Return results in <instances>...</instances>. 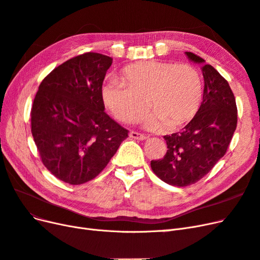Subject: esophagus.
Segmentation results:
<instances>
[{
    "instance_id": "esophagus-1",
    "label": "esophagus",
    "mask_w": 260,
    "mask_h": 260,
    "mask_svg": "<svg viewBox=\"0 0 260 260\" xmlns=\"http://www.w3.org/2000/svg\"><path fill=\"white\" fill-rule=\"evenodd\" d=\"M129 137L135 139V140H140V141H143V140H146L147 137L145 135H142V133H139V132H136V131H131L129 133Z\"/></svg>"
}]
</instances>
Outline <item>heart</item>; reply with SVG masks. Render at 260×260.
Listing matches in <instances>:
<instances>
[{"mask_svg":"<svg viewBox=\"0 0 260 260\" xmlns=\"http://www.w3.org/2000/svg\"><path fill=\"white\" fill-rule=\"evenodd\" d=\"M102 100L118 120L136 121L146 108L141 121L157 130L184 124L198 113L203 98L199 70L188 64L146 60L125 67L119 80L109 79L102 86Z\"/></svg>","mask_w":260,"mask_h":260,"instance_id":"1","label":"heart"}]
</instances>
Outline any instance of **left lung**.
Segmentation results:
<instances>
[{"instance_id": "obj_1", "label": "left lung", "mask_w": 260, "mask_h": 260, "mask_svg": "<svg viewBox=\"0 0 260 260\" xmlns=\"http://www.w3.org/2000/svg\"><path fill=\"white\" fill-rule=\"evenodd\" d=\"M185 55L203 64V102L182 131L164 137L168 148L164 158L151 161L154 174L175 186L191 185L205 177L224 156L238 123L237 103L228 81L198 55Z\"/></svg>"}]
</instances>
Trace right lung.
I'll return each instance as SVG.
<instances>
[{
	"mask_svg": "<svg viewBox=\"0 0 260 260\" xmlns=\"http://www.w3.org/2000/svg\"><path fill=\"white\" fill-rule=\"evenodd\" d=\"M113 58L84 53L55 68L39 85L31 133L52 175L78 185L99 176L128 130L104 111L102 85Z\"/></svg>",
	"mask_w": 260,
	"mask_h": 260,
	"instance_id": "add662e5",
	"label": "right lung"
}]
</instances>
